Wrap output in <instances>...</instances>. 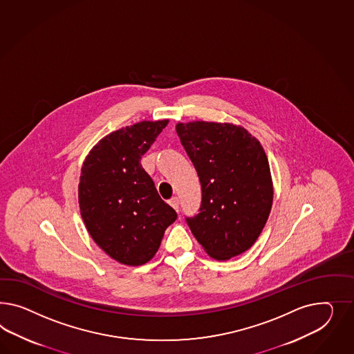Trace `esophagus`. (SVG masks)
Returning <instances> with one entry per match:
<instances>
[{
  "label": "esophagus",
  "mask_w": 354,
  "mask_h": 354,
  "mask_svg": "<svg viewBox=\"0 0 354 354\" xmlns=\"http://www.w3.org/2000/svg\"><path fill=\"white\" fill-rule=\"evenodd\" d=\"M169 203L174 210L179 211V198L178 197H172Z\"/></svg>",
  "instance_id": "obj_1"
}]
</instances>
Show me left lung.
Masks as SVG:
<instances>
[{"instance_id":"left-lung-1","label":"left lung","mask_w":354,"mask_h":354,"mask_svg":"<svg viewBox=\"0 0 354 354\" xmlns=\"http://www.w3.org/2000/svg\"><path fill=\"white\" fill-rule=\"evenodd\" d=\"M176 133L201 182L200 212L185 218L193 236L211 258L241 255L255 243L272 209L267 154L233 124L179 122Z\"/></svg>"}]
</instances>
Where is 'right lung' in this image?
Wrapping results in <instances>:
<instances>
[{
  "label": "right lung",
  "instance_id": "obj_1",
  "mask_svg": "<svg viewBox=\"0 0 354 354\" xmlns=\"http://www.w3.org/2000/svg\"><path fill=\"white\" fill-rule=\"evenodd\" d=\"M167 124L169 120L143 121L113 131L82 165L78 203L87 232L106 255L124 266L149 261L178 218L140 163Z\"/></svg>",
  "mask_w": 354,
  "mask_h": 354
}]
</instances>
